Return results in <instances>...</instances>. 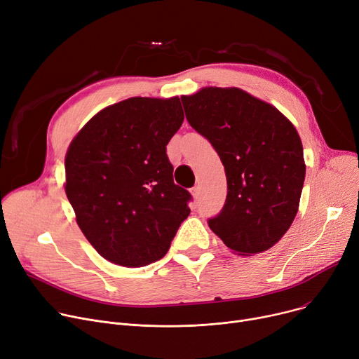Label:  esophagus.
I'll return each mask as SVG.
<instances>
[{
  "instance_id": "1",
  "label": "esophagus",
  "mask_w": 359,
  "mask_h": 359,
  "mask_svg": "<svg viewBox=\"0 0 359 359\" xmlns=\"http://www.w3.org/2000/svg\"><path fill=\"white\" fill-rule=\"evenodd\" d=\"M200 191H201V189H200V185H196V187H193V188H191V194H193V197H194V198H198V197H200Z\"/></svg>"
}]
</instances>
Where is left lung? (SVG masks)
<instances>
[{
  "mask_svg": "<svg viewBox=\"0 0 359 359\" xmlns=\"http://www.w3.org/2000/svg\"><path fill=\"white\" fill-rule=\"evenodd\" d=\"M191 128L216 149L227 197L208 226L239 255L276 245L299 212L306 177L303 144L273 105L241 88L205 87L181 97Z\"/></svg>",
  "mask_w": 359,
  "mask_h": 359,
  "instance_id": "obj_1",
  "label": "left lung"
}]
</instances>
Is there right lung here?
<instances>
[{"mask_svg": "<svg viewBox=\"0 0 359 359\" xmlns=\"http://www.w3.org/2000/svg\"><path fill=\"white\" fill-rule=\"evenodd\" d=\"M182 121L178 97H133L97 113L71 142L65 193L82 233L107 261H159L188 217L191 194L174 184L166 155Z\"/></svg>", "mask_w": 359, "mask_h": 359, "instance_id": "1", "label": "right lung"}]
</instances>
